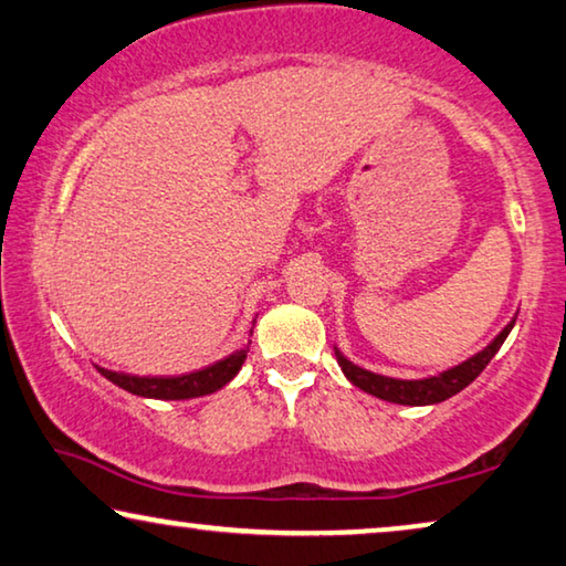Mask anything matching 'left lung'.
<instances>
[{
	"instance_id": "left-lung-1",
	"label": "left lung",
	"mask_w": 566,
	"mask_h": 566,
	"mask_svg": "<svg viewBox=\"0 0 566 566\" xmlns=\"http://www.w3.org/2000/svg\"><path fill=\"white\" fill-rule=\"evenodd\" d=\"M513 325H516V317H513L483 350H478L475 356H470L468 360H462V364L440 370V374L427 376V378H394V376L374 374V370L353 364V360L345 358L337 348H335V358L345 378H348L353 386H358L360 391L391 403H403V407H429V403H440L444 399H450V396L460 394L465 386L475 381V378L483 374V368L491 364L495 353L501 350V345L513 331Z\"/></svg>"
}]
</instances>
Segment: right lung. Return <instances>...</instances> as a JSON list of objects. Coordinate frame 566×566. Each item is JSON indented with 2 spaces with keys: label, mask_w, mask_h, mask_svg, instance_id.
I'll return each mask as SVG.
<instances>
[{
  "label": "right lung",
  "mask_w": 566,
  "mask_h": 566,
  "mask_svg": "<svg viewBox=\"0 0 566 566\" xmlns=\"http://www.w3.org/2000/svg\"><path fill=\"white\" fill-rule=\"evenodd\" d=\"M254 333V327H251ZM249 356V343L243 348L233 350L231 356H226L216 364L206 368L190 370V374L180 376H132V374H119V370L98 368V374L108 378V381L119 386V389L129 391L134 396H145V399H163V401H182V399H198V396L216 394L223 389L231 378L239 374L243 360Z\"/></svg>",
  "instance_id": "add662e5"
}]
</instances>
